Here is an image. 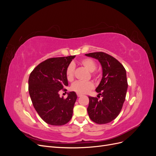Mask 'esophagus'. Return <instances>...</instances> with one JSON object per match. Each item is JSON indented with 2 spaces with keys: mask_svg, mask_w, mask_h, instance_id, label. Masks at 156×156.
I'll list each match as a JSON object with an SVG mask.
<instances>
[{
  "mask_svg": "<svg viewBox=\"0 0 156 156\" xmlns=\"http://www.w3.org/2000/svg\"><path fill=\"white\" fill-rule=\"evenodd\" d=\"M77 97H81V96H82V94H78V93H77Z\"/></svg>",
  "mask_w": 156,
  "mask_h": 156,
  "instance_id": "obj_1",
  "label": "esophagus"
}]
</instances>
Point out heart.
Returning a JSON list of instances; mask_svg holds the SVG:
<instances>
[{
	"label": "heart",
	"mask_w": 156,
	"mask_h": 156,
	"mask_svg": "<svg viewBox=\"0 0 156 156\" xmlns=\"http://www.w3.org/2000/svg\"><path fill=\"white\" fill-rule=\"evenodd\" d=\"M80 62H81V64L84 68L87 69L90 72H93L94 71H95L97 67L96 62L91 58H83L81 60ZM74 70V65L73 64H70L66 69V72L68 81H72L73 80ZM93 88L94 84L91 81H76L71 87V90L78 94H85Z\"/></svg>",
	"instance_id": "obj_1"
}]
</instances>
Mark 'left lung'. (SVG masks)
Here are the masks:
<instances>
[{
  "instance_id": "obj_1",
  "label": "left lung",
  "mask_w": 156,
  "mask_h": 156,
  "mask_svg": "<svg viewBox=\"0 0 156 156\" xmlns=\"http://www.w3.org/2000/svg\"><path fill=\"white\" fill-rule=\"evenodd\" d=\"M97 59L102 67V78L96 88L98 98L88 97L87 108L90 119L95 123H109L119 115L126 99L127 81L126 71L120 62L103 52L85 54Z\"/></svg>"
}]
</instances>
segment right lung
Masks as SVG:
<instances>
[{
  "mask_svg": "<svg viewBox=\"0 0 156 156\" xmlns=\"http://www.w3.org/2000/svg\"><path fill=\"white\" fill-rule=\"evenodd\" d=\"M75 57L49 58L37 65L30 75L29 92L33 106L47 124L62 126L72 119L77 94L69 92L64 99L60 97L59 91L68 86L66 72Z\"/></svg>",
  "mask_w": 156,
  "mask_h": 156,
  "instance_id": "right-lung-1",
  "label": "right lung"
}]
</instances>
